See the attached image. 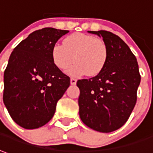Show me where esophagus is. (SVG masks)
Here are the masks:
<instances>
[{
	"mask_svg": "<svg viewBox=\"0 0 153 153\" xmlns=\"http://www.w3.org/2000/svg\"><path fill=\"white\" fill-rule=\"evenodd\" d=\"M70 82H71V85H76V79L71 78Z\"/></svg>",
	"mask_w": 153,
	"mask_h": 153,
	"instance_id": "obj_1",
	"label": "esophagus"
}]
</instances>
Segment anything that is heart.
<instances>
[{
	"label": "heart",
	"mask_w": 153,
	"mask_h": 153,
	"mask_svg": "<svg viewBox=\"0 0 153 153\" xmlns=\"http://www.w3.org/2000/svg\"><path fill=\"white\" fill-rule=\"evenodd\" d=\"M55 66L65 70L74 60L67 73L75 77L93 76L101 72L107 59V48L102 40L94 36L76 32L64 39L63 45L55 44L51 50Z\"/></svg>",
	"instance_id": "heart-1"
}]
</instances>
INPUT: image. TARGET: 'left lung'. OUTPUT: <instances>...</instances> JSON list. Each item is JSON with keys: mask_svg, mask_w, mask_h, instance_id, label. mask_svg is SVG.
<instances>
[{"mask_svg": "<svg viewBox=\"0 0 153 153\" xmlns=\"http://www.w3.org/2000/svg\"><path fill=\"white\" fill-rule=\"evenodd\" d=\"M102 37L106 64L96 76L78 80L79 115L87 127L111 132L126 123L137 102L141 82L137 58L118 36L107 30L91 31Z\"/></svg>", "mask_w": 153, "mask_h": 153, "instance_id": "left-lung-1", "label": "left lung"}]
</instances>
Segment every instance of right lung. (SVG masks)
Instances as JSON below:
<instances>
[{"label": "right lung", "mask_w": 153, "mask_h": 153, "mask_svg": "<svg viewBox=\"0 0 153 153\" xmlns=\"http://www.w3.org/2000/svg\"><path fill=\"white\" fill-rule=\"evenodd\" d=\"M69 30L46 27L30 33L11 52L4 72L3 102L15 123L26 129L44 126L70 86L55 66L52 47Z\"/></svg>", "instance_id": "1"}]
</instances>
